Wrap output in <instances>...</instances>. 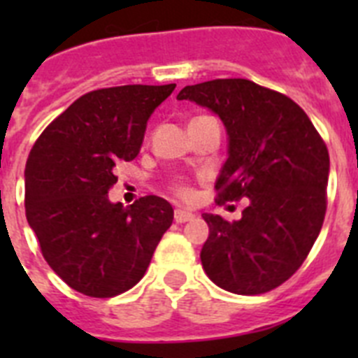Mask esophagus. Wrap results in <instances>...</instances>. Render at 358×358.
Here are the masks:
<instances>
[{
    "label": "esophagus",
    "mask_w": 358,
    "mask_h": 358,
    "mask_svg": "<svg viewBox=\"0 0 358 358\" xmlns=\"http://www.w3.org/2000/svg\"><path fill=\"white\" fill-rule=\"evenodd\" d=\"M195 215L189 213V211H185V210H176V213H173V218H176L177 224H185V222H189V220H194Z\"/></svg>",
    "instance_id": "esophagus-1"
}]
</instances>
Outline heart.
Segmentation results:
<instances>
[{
  "instance_id": "1",
  "label": "heart",
  "mask_w": 358,
  "mask_h": 358,
  "mask_svg": "<svg viewBox=\"0 0 358 358\" xmlns=\"http://www.w3.org/2000/svg\"><path fill=\"white\" fill-rule=\"evenodd\" d=\"M170 189H172L177 197L185 199V201L194 197V192H192L189 185L182 179V177H176V179H172V181H170Z\"/></svg>"
}]
</instances>
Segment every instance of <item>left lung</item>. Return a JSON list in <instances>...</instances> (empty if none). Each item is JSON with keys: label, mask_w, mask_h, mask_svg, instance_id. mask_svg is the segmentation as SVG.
I'll return each instance as SVG.
<instances>
[{"label": "left lung", "mask_w": 358, "mask_h": 358, "mask_svg": "<svg viewBox=\"0 0 358 358\" xmlns=\"http://www.w3.org/2000/svg\"><path fill=\"white\" fill-rule=\"evenodd\" d=\"M177 98L208 107L226 125L229 157L215 185L217 204L249 199L240 220L202 215L210 227L202 267L227 292L276 289L301 267L324 222L327 143L294 100L245 78L186 85Z\"/></svg>", "instance_id": "8db88e82"}]
</instances>
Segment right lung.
Masks as SVG:
<instances>
[{
  "instance_id": "1",
  "label": "right lung",
  "mask_w": 358,
  "mask_h": 358,
  "mask_svg": "<svg viewBox=\"0 0 358 358\" xmlns=\"http://www.w3.org/2000/svg\"><path fill=\"white\" fill-rule=\"evenodd\" d=\"M176 84L118 85L82 94L30 150L27 220L44 260L73 290L113 297L143 278L164 231L170 202L145 195L125 208L107 197L116 164L132 161L150 115Z\"/></svg>"
}]
</instances>
